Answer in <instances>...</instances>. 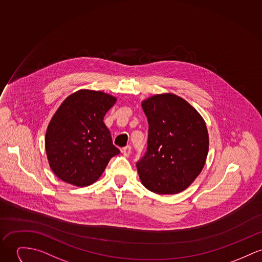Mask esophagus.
<instances>
[{"mask_svg":"<svg viewBox=\"0 0 262 262\" xmlns=\"http://www.w3.org/2000/svg\"><path fill=\"white\" fill-rule=\"evenodd\" d=\"M122 154H123V156L124 157H128L129 155H130V152H132V147H130V145H126V146H124L123 148H122Z\"/></svg>","mask_w":262,"mask_h":262,"instance_id":"1","label":"esophagus"}]
</instances>
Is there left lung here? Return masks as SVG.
<instances>
[{
	"label": "left lung",
	"mask_w": 262,
	"mask_h": 262,
	"mask_svg": "<svg viewBox=\"0 0 262 262\" xmlns=\"http://www.w3.org/2000/svg\"><path fill=\"white\" fill-rule=\"evenodd\" d=\"M148 121L146 152L137 162L141 183L158 194H176L202 172L208 152V133L200 113L173 94L141 102Z\"/></svg>",
	"instance_id": "obj_1"
}]
</instances>
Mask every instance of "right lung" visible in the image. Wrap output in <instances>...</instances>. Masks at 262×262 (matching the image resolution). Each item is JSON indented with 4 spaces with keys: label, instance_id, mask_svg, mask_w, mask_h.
Instances as JSON below:
<instances>
[{
    "label": "right lung",
    "instance_id": "add662e5",
    "mask_svg": "<svg viewBox=\"0 0 262 262\" xmlns=\"http://www.w3.org/2000/svg\"><path fill=\"white\" fill-rule=\"evenodd\" d=\"M117 98L80 90L61 102L50 121L45 146L54 173L64 182L88 186L101 178L110 160L120 154L103 122Z\"/></svg>",
    "mask_w": 262,
    "mask_h": 262
}]
</instances>
